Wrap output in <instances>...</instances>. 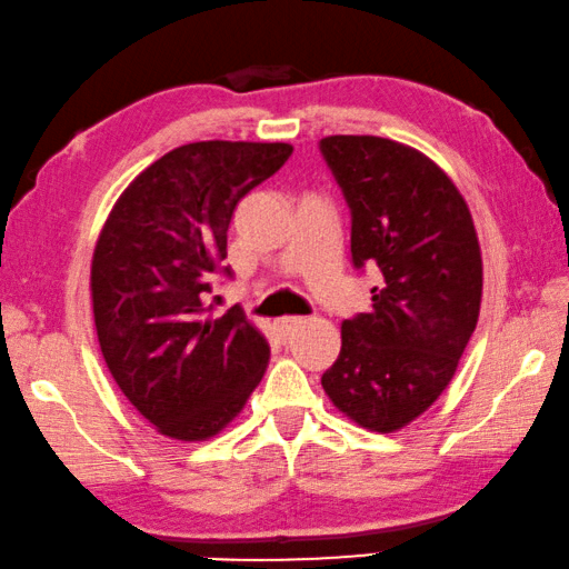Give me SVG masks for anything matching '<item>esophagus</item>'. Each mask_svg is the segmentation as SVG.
<instances>
[{"label":"esophagus","instance_id":"34e87169","mask_svg":"<svg viewBox=\"0 0 569 569\" xmlns=\"http://www.w3.org/2000/svg\"><path fill=\"white\" fill-rule=\"evenodd\" d=\"M302 322H305L302 318H292V315H287V318H279V320L274 322V328H277L282 336H290V333H295L297 328L302 326Z\"/></svg>","mask_w":569,"mask_h":569}]
</instances>
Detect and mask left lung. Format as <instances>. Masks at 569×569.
Wrapping results in <instances>:
<instances>
[{
	"label": "left lung",
	"mask_w": 569,
	"mask_h": 569,
	"mask_svg": "<svg viewBox=\"0 0 569 569\" xmlns=\"http://www.w3.org/2000/svg\"><path fill=\"white\" fill-rule=\"evenodd\" d=\"M320 150L351 206V257L376 267L371 312L340 326V356L322 389L340 415L397 432L430 409L473 336L483 259L456 182L415 147L333 134Z\"/></svg>",
	"instance_id": "8db88e82"
}]
</instances>
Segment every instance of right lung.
I'll use <instances>...</instances> for the list:
<instances>
[{
  "mask_svg": "<svg viewBox=\"0 0 569 569\" xmlns=\"http://www.w3.org/2000/svg\"><path fill=\"white\" fill-rule=\"evenodd\" d=\"M287 142L208 139L174 147L117 198L91 259V302L109 371L157 432L203 442L259 387L269 343L206 302L239 200L282 168Z\"/></svg>",
  "mask_w": 569,
  "mask_h": 569,
  "instance_id": "obj_1",
  "label": "right lung"
}]
</instances>
